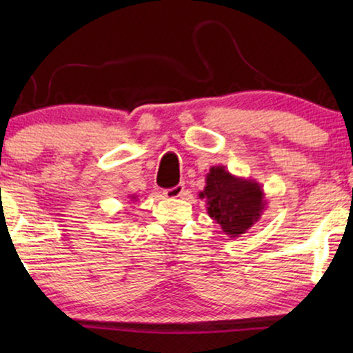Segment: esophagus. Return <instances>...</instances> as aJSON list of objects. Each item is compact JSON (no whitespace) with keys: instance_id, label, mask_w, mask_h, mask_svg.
I'll return each instance as SVG.
<instances>
[{"instance_id":"34e87169","label":"esophagus","mask_w":353,"mask_h":353,"mask_svg":"<svg viewBox=\"0 0 353 353\" xmlns=\"http://www.w3.org/2000/svg\"><path fill=\"white\" fill-rule=\"evenodd\" d=\"M183 194H185V185L183 183L163 191V196L168 197V199H176V197H181Z\"/></svg>"}]
</instances>
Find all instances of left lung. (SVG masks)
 Returning a JSON list of instances; mask_svg holds the SVG:
<instances>
[{"label":"left lung","instance_id":"8db88e82","mask_svg":"<svg viewBox=\"0 0 353 353\" xmlns=\"http://www.w3.org/2000/svg\"><path fill=\"white\" fill-rule=\"evenodd\" d=\"M207 214L230 238H238L257 223L267 209L263 188L252 178L236 176L223 165L210 167L205 188L199 192Z\"/></svg>","mask_w":353,"mask_h":353}]
</instances>
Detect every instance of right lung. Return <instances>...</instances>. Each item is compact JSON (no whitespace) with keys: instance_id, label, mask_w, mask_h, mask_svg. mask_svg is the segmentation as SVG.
<instances>
[{"instance_id":"obj_1","label":"right lung","mask_w":353,"mask_h":353,"mask_svg":"<svg viewBox=\"0 0 353 353\" xmlns=\"http://www.w3.org/2000/svg\"><path fill=\"white\" fill-rule=\"evenodd\" d=\"M130 197H132V199H137V196H134V194H133V196H130Z\"/></svg>"}]
</instances>
